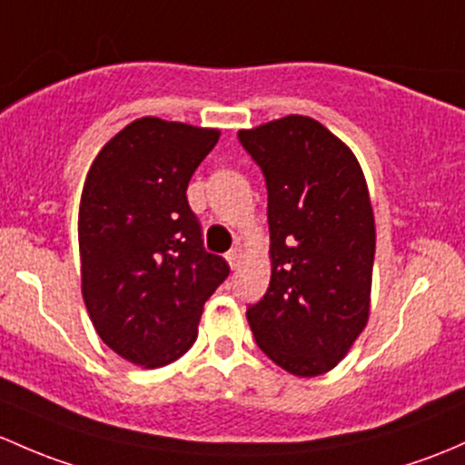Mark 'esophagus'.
<instances>
[{
	"label": "esophagus",
	"mask_w": 465,
	"mask_h": 465,
	"mask_svg": "<svg viewBox=\"0 0 465 465\" xmlns=\"http://www.w3.org/2000/svg\"><path fill=\"white\" fill-rule=\"evenodd\" d=\"M242 258H245V252H242V247H233L232 252L227 253L229 267H232V270H238V267H241V262H242Z\"/></svg>",
	"instance_id": "1"
}]
</instances>
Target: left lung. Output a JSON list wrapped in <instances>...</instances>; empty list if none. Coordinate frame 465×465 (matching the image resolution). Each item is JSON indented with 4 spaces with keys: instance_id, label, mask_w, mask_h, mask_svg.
I'll return each mask as SVG.
<instances>
[{
    "instance_id": "obj_1",
    "label": "left lung",
    "mask_w": 465,
    "mask_h": 465,
    "mask_svg": "<svg viewBox=\"0 0 465 465\" xmlns=\"http://www.w3.org/2000/svg\"><path fill=\"white\" fill-rule=\"evenodd\" d=\"M238 138L267 183L272 278L247 310L258 348L285 372L319 376L345 359L370 319L374 209L351 149L307 115Z\"/></svg>"
}]
</instances>
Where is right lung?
<instances>
[{"label": "right lung", "mask_w": 465, "mask_h": 465, "mask_svg": "<svg viewBox=\"0 0 465 465\" xmlns=\"http://www.w3.org/2000/svg\"><path fill=\"white\" fill-rule=\"evenodd\" d=\"M220 129L146 115L100 149L80 198L82 298L93 327L140 368L173 363L198 339L204 301L227 278L187 203Z\"/></svg>", "instance_id": "add662e5"}]
</instances>
